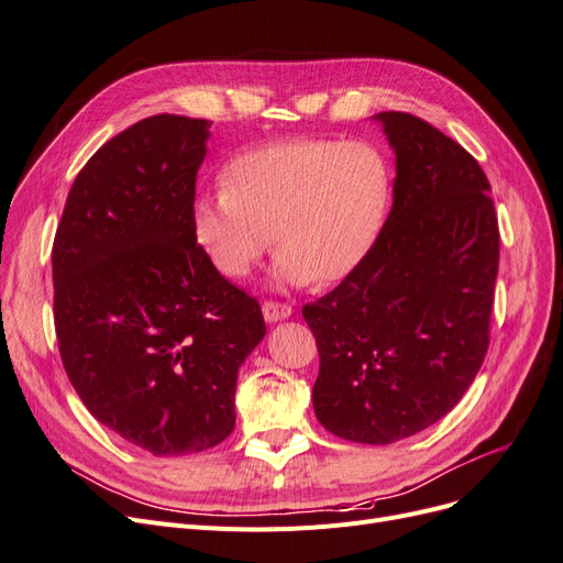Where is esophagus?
Wrapping results in <instances>:
<instances>
[{"label": "esophagus", "mask_w": 563, "mask_h": 563, "mask_svg": "<svg viewBox=\"0 0 563 563\" xmlns=\"http://www.w3.org/2000/svg\"><path fill=\"white\" fill-rule=\"evenodd\" d=\"M291 312H294L291 305H286V302H275V300L263 302V317L267 323H277L282 319H288L291 317Z\"/></svg>", "instance_id": "34e87169"}]
</instances>
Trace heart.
Returning <instances> with one entry per match:
<instances>
[{
	"label": "heart",
	"instance_id": "1",
	"mask_svg": "<svg viewBox=\"0 0 563 563\" xmlns=\"http://www.w3.org/2000/svg\"><path fill=\"white\" fill-rule=\"evenodd\" d=\"M389 203L391 168L380 147L296 139L234 157L225 187L197 197L192 228L228 279L246 277L275 236L277 284H338L378 244Z\"/></svg>",
	"mask_w": 563,
	"mask_h": 563
}]
</instances>
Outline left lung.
<instances>
[{
  "mask_svg": "<svg viewBox=\"0 0 563 563\" xmlns=\"http://www.w3.org/2000/svg\"><path fill=\"white\" fill-rule=\"evenodd\" d=\"M373 119L395 150L389 216L368 258L302 317L319 350L317 420L383 446L444 418L482 368L500 234L465 147L413 114Z\"/></svg>",
  "mask_w": 563,
  "mask_h": 563,
  "instance_id": "left-lung-1",
  "label": "left lung"
}]
</instances>
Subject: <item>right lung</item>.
Masks as SVG:
<instances>
[{
	"instance_id": "right-lung-1",
	"label": "right lung",
	"mask_w": 563,
	"mask_h": 563,
	"mask_svg": "<svg viewBox=\"0 0 563 563\" xmlns=\"http://www.w3.org/2000/svg\"><path fill=\"white\" fill-rule=\"evenodd\" d=\"M211 122L155 114L100 147L56 232L54 317L89 413L152 455L234 430L240 368L265 338L261 305L197 246V172Z\"/></svg>"
}]
</instances>
